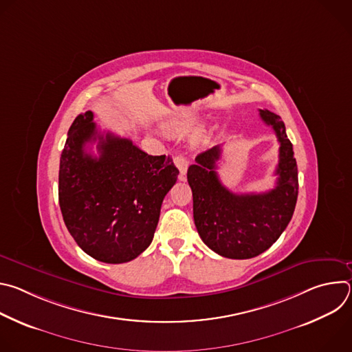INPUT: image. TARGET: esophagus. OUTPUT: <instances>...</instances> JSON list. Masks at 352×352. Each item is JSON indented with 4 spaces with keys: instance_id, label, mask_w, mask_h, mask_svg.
<instances>
[{
    "instance_id": "esophagus-1",
    "label": "esophagus",
    "mask_w": 352,
    "mask_h": 352,
    "mask_svg": "<svg viewBox=\"0 0 352 352\" xmlns=\"http://www.w3.org/2000/svg\"><path fill=\"white\" fill-rule=\"evenodd\" d=\"M174 164L177 166V168L179 170V179L184 181L185 179V174H186V170H188V166H189V160L185 157V156H175L174 157Z\"/></svg>"
}]
</instances>
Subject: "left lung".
<instances>
[{
    "instance_id": "obj_1",
    "label": "left lung",
    "mask_w": 352,
    "mask_h": 352,
    "mask_svg": "<svg viewBox=\"0 0 352 352\" xmlns=\"http://www.w3.org/2000/svg\"><path fill=\"white\" fill-rule=\"evenodd\" d=\"M280 143L276 186L263 193H234L217 174L221 144L196 156L188 168L193 196V220L202 241L228 259H250L263 254L288 226L298 197V168L292 143L280 116L259 110Z\"/></svg>"
}]
</instances>
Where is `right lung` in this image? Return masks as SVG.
<instances>
[{
    "label": "right lung",
    "instance_id": "add662e5",
    "mask_svg": "<svg viewBox=\"0 0 352 352\" xmlns=\"http://www.w3.org/2000/svg\"><path fill=\"white\" fill-rule=\"evenodd\" d=\"M94 141L98 157L85 150ZM178 174L170 156H150L126 138L100 132L91 111L79 114L60 159L64 223L89 256L129 262L152 243L163 199Z\"/></svg>",
    "mask_w": 352,
    "mask_h": 352
}]
</instances>
